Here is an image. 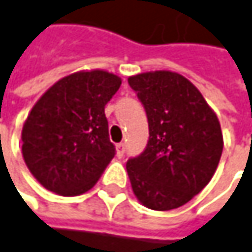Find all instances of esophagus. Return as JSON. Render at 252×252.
Wrapping results in <instances>:
<instances>
[{"label":"esophagus","mask_w":252,"mask_h":252,"mask_svg":"<svg viewBox=\"0 0 252 252\" xmlns=\"http://www.w3.org/2000/svg\"><path fill=\"white\" fill-rule=\"evenodd\" d=\"M115 149H117V156L118 158H123L124 153H126V144L124 143H120V144L115 146Z\"/></svg>","instance_id":"34e87169"}]
</instances>
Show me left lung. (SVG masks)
<instances>
[{
  "label": "left lung",
  "mask_w": 252,
  "mask_h": 252,
  "mask_svg": "<svg viewBox=\"0 0 252 252\" xmlns=\"http://www.w3.org/2000/svg\"><path fill=\"white\" fill-rule=\"evenodd\" d=\"M149 120L146 150L126 162L137 200L152 210L188 203L213 178L223 150L218 115L200 90L174 71L128 77Z\"/></svg>",
  "instance_id": "obj_1"
}]
</instances>
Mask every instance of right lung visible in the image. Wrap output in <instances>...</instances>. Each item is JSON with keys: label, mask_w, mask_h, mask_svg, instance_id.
Segmentation results:
<instances>
[{"label": "right lung", "mask_w": 252, "mask_h": 252, "mask_svg": "<svg viewBox=\"0 0 252 252\" xmlns=\"http://www.w3.org/2000/svg\"><path fill=\"white\" fill-rule=\"evenodd\" d=\"M121 83L114 73L83 70L39 97L23 124L22 153L42 187L64 197L94 187L115 156L105 105Z\"/></svg>", "instance_id": "obj_1"}]
</instances>
